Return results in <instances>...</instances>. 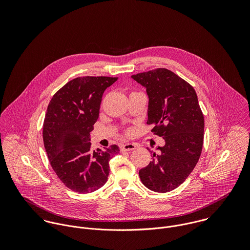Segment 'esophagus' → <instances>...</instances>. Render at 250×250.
<instances>
[{
  "label": "esophagus",
  "instance_id": "1",
  "mask_svg": "<svg viewBox=\"0 0 250 250\" xmlns=\"http://www.w3.org/2000/svg\"><path fill=\"white\" fill-rule=\"evenodd\" d=\"M137 148V145L134 143H125L121 146L122 151H132Z\"/></svg>",
  "mask_w": 250,
  "mask_h": 250
}]
</instances>
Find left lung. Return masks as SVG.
Here are the masks:
<instances>
[{
	"mask_svg": "<svg viewBox=\"0 0 250 250\" xmlns=\"http://www.w3.org/2000/svg\"><path fill=\"white\" fill-rule=\"evenodd\" d=\"M146 89L147 124L164 137L153 161L140 170L143 185L156 192L179 187L195 167L203 146L204 117L194 88L166 68L139 73L131 77Z\"/></svg>",
	"mask_w": 250,
	"mask_h": 250,
	"instance_id": "left-lung-1",
	"label": "left lung"
}]
</instances>
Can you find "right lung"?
I'll use <instances>...</instances> for the list:
<instances>
[{"label":"right lung","mask_w":250,"mask_h":250,"mask_svg":"<svg viewBox=\"0 0 250 250\" xmlns=\"http://www.w3.org/2000/svg\"><path fill=\"white\" fill-rule=\"evenodd\" d=\"M117 78L82 77L63 85L50 101L43 124L44 147L61 181L72 190L88 193L107 182L117 145L91 150L90 132L98 119L104 91Z\"/></svg>","instance_id":"obj_1"}]
</instances>
